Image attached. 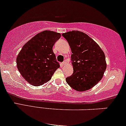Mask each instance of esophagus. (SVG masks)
Returning a JSON list of instances; mask_svg holds the SVG:
<instances>
[{
	"instance_id": "1",
	"label": "esophagus",
	"mask_w": 126,
	"mask_h": 126,
	"mask_svg": "<svg viewBox=\"0 0 126 126\" xmlns=\"http://www.w3.org/2000/svg\"><path fill=\"white\" fill-rule=\"evenodd\" d=\"M66 63H67L66 60H64V61H63V65H65Z\"/></svg>"
}]
</instances>
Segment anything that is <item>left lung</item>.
<instances>
[{"label":"left lung","instance_id":"8db88e82","mask_svg":"<svg viewBox=\"0 0 126 126\" xmlns=\"http://www.w3.org/2000/svg\"><path fill=\"white\" fill-rule=\"evenodd\" d=\"M72 51L73 73L66 78L75 90L90 89L101 80L107 68L105 55L98 45L87 34L72 31L62 34Z\"/></svg>","mask_w":126,"mask_h":126}]
</instances>
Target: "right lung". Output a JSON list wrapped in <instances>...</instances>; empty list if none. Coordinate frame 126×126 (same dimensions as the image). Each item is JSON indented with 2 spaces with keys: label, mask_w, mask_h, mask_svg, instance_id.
<instances>
[{
  "label": "right lung",
  "mask_w": 126,
  "mask_h": 126,
  "mask_svg": "<svg viewBox=\"0 0 126 126\" xmlns=\"http://www.w3.org/2000/svg\"><path fill=\"white\" fill-rule=\"evenodd\" d=\"M60 37L59 33L45 31L22 47L17 57V68L31 84L39 86L47 82L60 68L53 47Z\"/></svg>",
  "instance_id": "1"
}]
</instances>
